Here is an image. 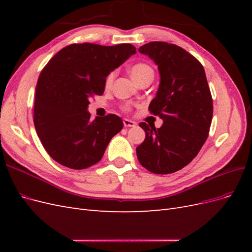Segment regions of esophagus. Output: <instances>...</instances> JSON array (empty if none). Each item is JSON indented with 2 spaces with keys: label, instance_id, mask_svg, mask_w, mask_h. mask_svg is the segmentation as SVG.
Wrapping results in <instances>:
<instances>
[{
  "label": "esophagus",
  "instance_id": "1",
  "mask_svg": "<svg viewBox=\"0 0 252 252\" xmlns=\"http://www.w3.org/2000/svg\"><path fill=\"white\" fill-rule=\"evenodd\" d=\"M123 123H124L125 127H134L135 126V122H133L131 120H128V119H124Z\"/></svg>",
  "mask_w": 252,
  "mask_h": 252
}]
</instances>
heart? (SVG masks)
<instances>
[{"mask_svg": "<svg viewBox=\"0 0 252 252\" xmlns=\"http://www.w3.org/2000/svg\"><path fill=\"white\" fill-rule=\"evenodd\" d=\"M130 74L132 79L136 82L141 80L142 78L146 77V75H149V74H154V70H152V68L145 64V63H139V64H135L133 65L131 68H130ZM114 75H116V73L114 72H110L107 78H106V85L107 86H110L112 84V81L114 79Z\"/></svg>", "mask_w": 252, "mask_h": 252, "instance_id": "heart-1", "label": "heart"}]
</instances>
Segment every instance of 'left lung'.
Returning a JSON list of instances; mask_svg holds the SVG:
<instances>
[{
  "mask_svg": "<svg viewBox=\"0 0 252 252\" xmlns=\"http://www.w3.org/2000/svg\"><path fill=\"white\" fill-rule=\"evenodd\" d=\"M158 65L159 85L149 111L163 125L140 123L146 138L136 147L140 164L150 172L168 174L184 168L208 138L212 97L204 67L177 45L150 42L139 48Z\"/></svg>",
  "mask_w": 252,
  "mask_h": 252,
  "instance_id": "8db88e82",
  "label": "left lung"
}]
</instances>
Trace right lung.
<instances>
[{
  "label": "right lung",
  "instance_id": "1",
  "mask_svg": "<svg viewBox=\"0 0 252 252\" xmlns=\"http://www.w3.org/2000/svg\"><path fill=\"white\" fill-rule=\"evenodd\" d=\"M135 52L131 44H71L44 67L35 88L33 123L56 162L80 170L101 161L123 121L116 114L91 121L89 97L102 95L107 75Z\"/></svg>",
  "mask_w": 252,
  "mask_h": 252
}]
</instances>
